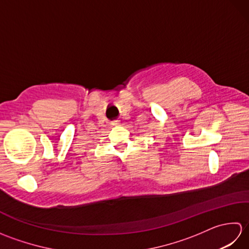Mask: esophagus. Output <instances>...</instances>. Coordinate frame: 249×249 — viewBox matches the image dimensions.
<instances>
[{
	"label": "esophagus",
	"instance_id": "esophagus-1",
	"mask_svg": "<svg viewBox=\"0 0 249 249\" xmlns=\"http://www.w3.org/2000/svg\"><path fill=\"white\" fill-rule=\"evenodd\" d=\"M120 124V121L119 120H115V121H112L111 122V125H113V126H115V125H119Z\"/></svg>",
	"mask_w": 249,
	"mask_h": 249
}]
</instances>
